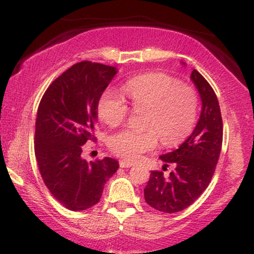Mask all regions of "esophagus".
<instances>
[{"label": "esophagus", "mask_w": 254, "mask_h": 254, "mask_svg": "<svg viewBox=\"0 0 254 254\" xmlns=\"http://www.w3.org/2000/svg\"><path fill=\"white\" fill-rule=\"evenodd\" d=\"M119 165H120V168H123V169H128V168H131V166H133L131 163L127 162V161H120Z\"/></svg>", "instance_id": "obj_1"}]
</instances>
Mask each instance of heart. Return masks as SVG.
<instances>
[{"label":"heart","mask_w":254,"mask_h":254,"mask_svg":"<svg viewBox=\"0 0 254 254\" xmlns=\"http://www.w3.org/2000/svg\"><path fill=\"white\" fill-rule=\"evenodd\" d=\"M125 92L134 110H145V130L125 128L112 135L110 147L121 157L136 161L158 143L172 145L189 136L195 124L197 96L194 89L180 85L178 79L163 72H147L129 79ZM100 119L110 126L123 123L129 107L120 93L112 88L102 93L97 105Z\"/></svg>","instance_id":"1"}]
</instances>
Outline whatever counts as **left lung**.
Here are the masks:
<instances>
[{"mask_svg":"<svg viewBox=\"0 0 254 254\" xmlns=\"http://www.w3.org/2000/svg\"><path fill=\"white\" fill-rule=\"evenodd\" d=\"M190 81L201 99L196 126L178 149L159 156L165 168L169 164L175 166L170 176L151 171L144 189L145 202L163 213H177L190 206L209 185L220 157L223 123L217 97L195 69L190 74Z\"/></svg>","mask_w":254,"mask_h":254,"instance_id":"obj_1","label":"left lung"}]
</instances>
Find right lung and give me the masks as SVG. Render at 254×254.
<instances>
[{
    "label": "right lung",
    "mask_w": 254,
    "mask_h": 254,
    "mask_svg": "<svg viewBox=\"0 0 254 254\" xmlns=\"http://www.w3.org/2000/svg\"><path fill=\"white\" fill-rule=\"evenodd\" d=\"M117 72L111 65L78 62L48 86L38 107L34 150L40 175L69 210L95 206L119 169L113 158L88 163L81 155L82 145L95 138L98 100Z\"/></svg>",
    "instance_id": "add662e5"
}]
</instances>
